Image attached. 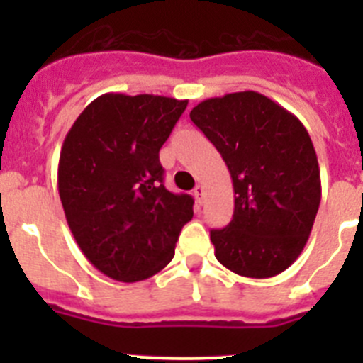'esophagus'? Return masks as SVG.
<instances>
[{
  "label": "esophagus",
  "mask_w": 363,
  "mask_h": 363,
  "mask_svg": "<svg viewBox=\"0 0 363 363\" xmlns=\"http://www.w3.org/2000/svg\"><path fill=\"white\" fill-rule=\"evenodd\" d=\"M203 196H205V189L201 187V185H196V189H194V200H196L198 203H201V201H203Z\"/></svg>",
  "instance_id": "1"
}]
</instances>
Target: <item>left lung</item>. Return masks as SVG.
Here are the masks:
<instances>
[{
    "label": "left lung",
    "instance_id": "8db88e82",
    "mask_svg": "<svg viewBox=\"0 0 363 363\" xmlns=\"http://www.w3.org/2000/svg\"><path fill=\"white\" fill-rule=\"evenodd\" d=\"M230 172L233 220L211 230L214 256L247 278L277 277L303 251L322 200L309 133L255 91L209 98L191 111Z\"/></svg>",
    "mask_w": 363,
    "mask_h": 363
}]
</instances>
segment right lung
<instances>
[{
  "label": "right lung",
  "instance_id": "right-lung-1",
  "mask_svg": "<svg viewBox=\"0 0 363 363\" xmlns=\"http://www.w3.org/2000/svg\"><path fill=\"white\" fill-rule=\"evenodd\" d=\"M187 104L111 92L86 105L67 133L57 165L67 223L85 258L112 280L162 271L191 221L194 200L167 191L160 163Z\"/></svg>",
  "mask_w": 363,
  "mask_h": 363
}]
</instances>
